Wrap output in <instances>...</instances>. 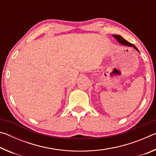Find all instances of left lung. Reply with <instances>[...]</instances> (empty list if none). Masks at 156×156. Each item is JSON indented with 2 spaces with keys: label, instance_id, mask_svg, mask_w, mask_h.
<instances>
[{
  "label": "left lung",
  "instance_id": "obj_1",
  "mask_svg": "<svg viewBox=\"0 0 156 156\" xmlns=\"http://www.w3.org/2000/svg\"><path fill=\"white\" fill-rule=\"evenodd\" d=\"M113 36L114 37V38L116 39V40H117L118 42H119V43H120V44H123V45H126V46L133 47V48L135 49H136L137 51H138V49H137V47H135V45H134V44H131V43H129V42H128V41H126V40H125V39H124V38H122V37L121 36H119V35H113Z\"/></svg>",
  "mask_w": 156,
  "mask_h": 156
}]
</instances>
